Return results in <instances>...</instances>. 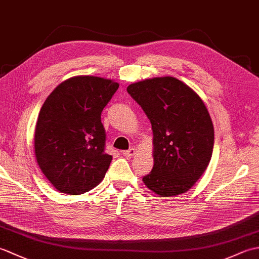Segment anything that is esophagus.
Segmentation results:
<instances>
[{
    "label": "esophagus",
    "instance_id": "34e87169",
    "mask_svg": "<svg viewBox=\"0 0 259 259\" xmlns=\"http://www.w3.org/2000/svg\"><path fill=\"white\" fill-rule=\"evenodd\" d=\"M136 153V149L135 148H130L129 150H124V151H122V155L124 156V157H133L134 155Z\"/></svg>",
    "mask_w": 259,
    "mask_h": 259
}]
</instances>
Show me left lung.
<instances>
[{
    "mask_svg": "<svg viewBox=\"0 0 259 259\" xmlns=\"http://www.w3.org/2000/svg\"><path fill=\"white\" fill-rule=\"evenodd\" d=\"M147 114L153 133V168L145 185L174 197L188 191L211 159L213 125L200 97L172 78L147 79L126 88Z\"/></svg>",
    "mask_w": 259,
    "mask_h": 259,
    "instance_id": "obj_1",
    "label": "left lung"
}]
</instances>
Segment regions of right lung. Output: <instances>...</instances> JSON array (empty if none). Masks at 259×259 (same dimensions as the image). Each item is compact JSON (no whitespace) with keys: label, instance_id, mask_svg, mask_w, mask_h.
Segmentation results:
<instances>
[{"label":"right lung","instance_id":"add662e5","mask_svg":"<svg viewBox=\"0 0 259 259\" xmlns=\"http://www.w3.org/2000/svg\"><path fill=\"white\" fill-rule=\"evenodd\" d=\"M119 83L79 75L63 81L38 113L34 149L38 167L54 188L81 195L104 178L112 157L106 153L101 112Z\"/></svg>","mask_w":259,"mask_h":259}]
</instances>
